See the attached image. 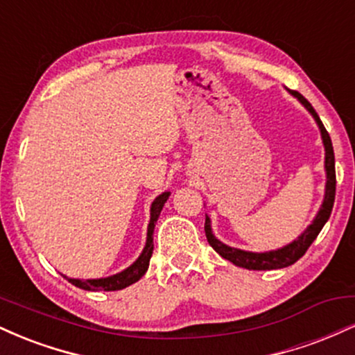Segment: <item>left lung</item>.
Listing matches in <instances>:
<instances>
[{"mask_svg": "<svg viewBox=\"0 0 355 355\" xmlns=\"http://www.w3.org/2000/svg\"><path fill=\"white\" fill-rule=\"evenodd\" d=\"M291 93L295 96V98H299L300 103H302L304 107L312 113V116L315 118L317 125H319L320 128L322 140H324V146H325V172H327L325 198H324V203H322L319 214H317L315 220L312 222V225L309 227V229L305 230L299 239L294 240L292 243H288L287 247L279 248V250L263 252V254L239 250V248H232L229 245H225V243H222L220 240L214 237V234H211L210 218L205 215V235L210 245L214 247V250L217 252L218 255H222L223 259L230 260V262L235 263L237 267L248 268V270H274V268H284V267L292 266V263H295L297 260L307 252V248L312 245V242L317 239V235L320 234L322 227L325 225V222H327L329 217H331L334 200H336V158H334L331 137H329L325 126L322 125L320 118L317 115L315 110L312 108V105L309 103V101L305 100L299 92H294V89H292Z\"/></svg>", "mask_w": 355, "mask_h": 355, "instance_id": "1", "label": "left lung"}]
</instances>
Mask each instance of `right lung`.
<instances>
[{"label":"right lung","mask_w":355,"mask_h":355,"mask_svg":"<svg viewBox=\"0 0 355 355\" xmlns=\"http://www.w3.org/2000/svg\"><path fill=\"white\" fill-rule=\"evenodd\" d=\"M170 191H164L162 195H158L152 203V210H150V223H148V234H146V245L141 252V255L138 257L137 262H133L126 270L120 272V274L107 277V279H88V280H80V279H68V282L75 285V287L83 288V291H121V288L128 287V285L135 284L137 280H140L145 275V272L148 270L150 266V257L153 254V229L155 223H157L158 217H160V211L164 209L166 198H168Z\"/></svg>","instance_id":"add662e5"}]
</instances>
